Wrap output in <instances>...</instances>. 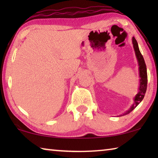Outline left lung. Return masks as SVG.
<instances>
[{
    "mask_svg": "<svg viewBox=\"0 0 158 158\" xmlns=\"http://www.w3.org/2000/svg\"><path fill=\"white\" fill-rule=\"evenodd\" d=\"M132 44L133 48L135 52V56L137 58V62H138V66H139V85L138 89V93L136 94V95L133 98V104L130 108L125 111L123 114L120 115V116H125V115L128 114L130 113L131 111L134 110L137 106H138L144 98L145 93L147 89V69H146V65L145 63V61L143 58V56L139 49L138 43L135 37H132Z\"/></svg>",
    "mask_w": 158,
    "mask_h": 158,
    "instance_id": "8db88e82",
    "label": "left lung"
}]
</instances>
